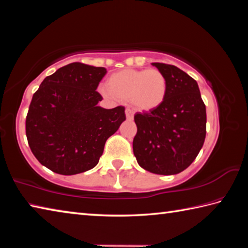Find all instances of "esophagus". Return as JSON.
I'll return each instance as SVG.
<instances>
[{
	"mask_svg": "<svg viewBox=\"0 0 248 248\" xmlns=\"http://www.w3.org/2000/svg\"><path fill=\"white\" fill-rule=\"evenodd\" d=\"M133 115H134V112H133L132 109H130V108L125 109V117H127L128 120H132L133 119Z\"/></svg>",
	"mask_w": 248,
	"mask_h": 248,
	"instance_id": "1",
	"label": "esophagus"
}]
</instances>
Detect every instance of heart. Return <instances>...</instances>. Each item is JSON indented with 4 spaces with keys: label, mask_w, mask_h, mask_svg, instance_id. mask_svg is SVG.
<instances>
[{
    "label": "heart",
    "mask_w": 248,
    "mask_h": 248,
    "mask_svg": "<svg viewBox=\"0 0 248 248\" xmlns=\"http://www.w3.org/2000/svg\"><path fill=\"white\" fill-rule=\"evenodd\" d=\"M167 79L157 69H124L112 73L106 86L100 87L105 97L130 102L140 110L158 108L167 96Z\"/></svg>",
    "instance_id": "heart-1"
}]
</instances>
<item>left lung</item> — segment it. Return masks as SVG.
Listing matches in <instances>:
<instances>
[{
	"label": "left lung",
	"mask_w": 248,
	"mask_h": 248,
	"mask_svg": "<svg viewBox=\"0 0 248 248\" xmlns=\"http://www.w3.org/2000/svg\"><path fill=\"white\" fill-rule=\"evenodd\" d=\"M167 79V96L154 110L137 112L133 153L142 169L159 175L186 170L202 148L207 114L198 84L175 65L154 62Z\"/></svg>",
	"instance_id": "left-lung-1"
}]
</instances>
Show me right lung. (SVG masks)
Wrapping results in <instances>:
<instances>
[{
  "label": "right lung",
  "mask_w": 248,
  "mask_h": 248,
  "mask_svg": "<svg viewBox=\"0 0 248 248\" xmlns=\"http://www.w3.org/2000/svg\"><path fill=\"white\" fill-rule=\"evenodd\" d=\"M105 68L74 62L46 78L32 95L26 137L40 164L61 175L97 165L105 143L125 120L124 107L105 109L96 89Z\"/></svg>",
  "instance_id": "1"
}]
</instances>
